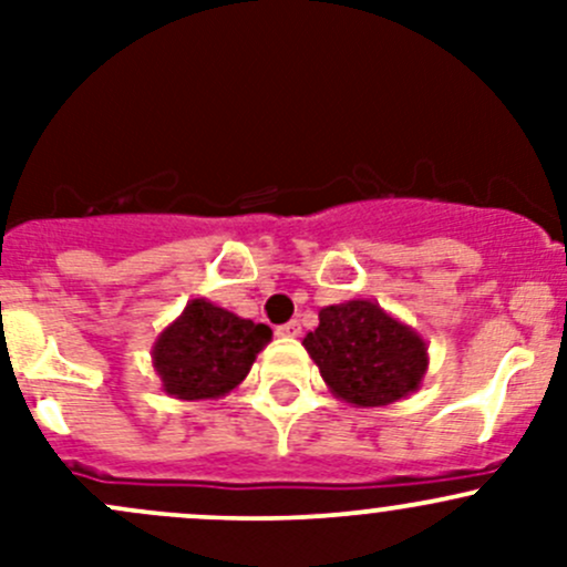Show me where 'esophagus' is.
<instances>
[{
    "mask_svg": "<svg viewBox=\"0 0 567 567\" xmlns=\"http://www.w3.org/2000/svg\"><path fill=\"white\" fill-rule=\"evenodd\" d=\"M279 337H299L301 334V323L299 320H288V323L277 326Z\"/></svg>",
    "mask_w": 567,
    "mask_h": 567,
    "instance_id": "34e87169",
    "label": "esophagus"
}]
</instances>
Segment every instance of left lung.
<instances>
[{"mask_svg":"<svg viewBox=\"0 0 567 567\" xmlns=\"http://www.w3.org/2000/svg\"><path fill=\"white\" fill-rule=\"evenodd\" d=\"M318 329L301 346L337 400L357 409H379L422 386L427 373L425 340L379 301L329 305L318 312Z\"/></svg>","mask_w":567,"mask_h":567,"instance_id":"left-lung-1","label":"left lung"}]
</instances>
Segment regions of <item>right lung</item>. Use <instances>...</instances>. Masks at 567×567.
<instances>
[{
    "label": "right lung",
    "mask_w": 567,
    "mask_h": 567,
    "mask_svg": "<svg viewBox=\"0 0 567 567\" xmlns=\"http://www.w3.org/2000/svg\"><path fill=\"white\" fill-rule=\"evenodd\" d=\"M271 329L208 299H192L153 342V370L177 400H219L247 379Z\"/></svg>",
    "instance_id": "right-lung-1"
}]
</instances>
